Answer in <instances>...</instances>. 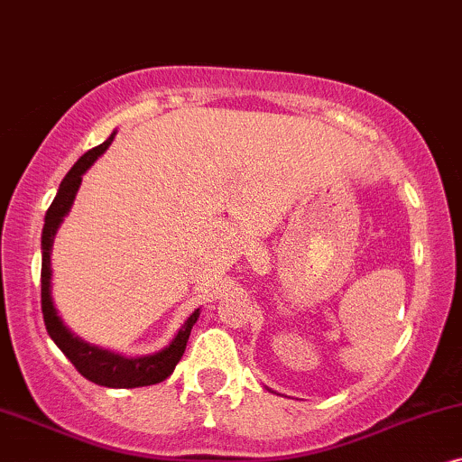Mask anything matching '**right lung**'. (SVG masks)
Instances as JSON below:
<instances>
[{
    "instance_id": "1",
    "label": "right lung",
    "mask_w": 462,
    "mask_h": 462,
    "mask_svg": "<svg viewBox=\"0 0 462 462\" xmlns=\"http://www.w3.org/2000/svg\"><path fill=\"white\" fill-rule=\"evenodd\" d=\"M112 139L114 134L107 141H103L101 145L86 152L84 156L73 164L69 173L65 175V180L60 181L59 192L54 196L51 208L46 211V224L44 232H42V315H44V325L54 344L63 350L67 359L71 361L73 367H76L86 380L101 386H109V389H137V386L162 383V380H167L171 374H173L175 365L180 364V359L183 356V350H186L189 331H192L196 319H199V310H194L192 315H189L188 321L183 323V328L180 329V334L175 336V340L164 350H160V353L150 356H139V359H125V356L120 355L90 346V344H86L79 340V337L73 336L59 319L51 295V249L54 235H57V227L60 226V221H63L67 211L71 208V202L76 199L79 183H82V175L88 171L90 164L107 150Z\"/></svg>"
}]
</instances>
